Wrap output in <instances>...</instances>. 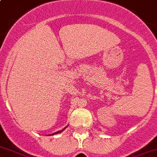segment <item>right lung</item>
<instances>
[{
	"label": "right lung",
	"instance_id": "add662e5",
	"mask_svg": "<svg viewBox=\"0 0 157 157\" xmlns=\"http://www.w3.org/2000/svg\"><path fill=\"white\" fill-rule=\"evenodd\" d=\"M66 128H64V129H62V130H61V131H58V132H55V133H53V134H51L50 135V136H53V135H55V134H58V133H61V132H63V131L64 130V129H65Z\"/></svg>",
	"mask_w": 157,
	"mask_h": 157
}]
</instances>
